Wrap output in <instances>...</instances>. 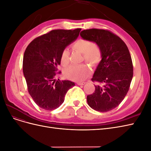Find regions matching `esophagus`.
<instances>
[{
	"instance_id": "34e87169",
	"label": "esophagus",
	"mask_w": 151,
	"mask_h": 151,
	"mask_svg": "<svg viewBox=\"0 0 151 151\" xmlns=\"http://www.w3.org/2000/svg\"><path fill=\"white\" fill-rule=\"evenodd\" d=\"M77 84L79 85V86H83V85L85 84V83H84V82H77Z\"/></svg>"
}]
</instances>
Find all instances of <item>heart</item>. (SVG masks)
<instances>
[{"instance_id": "heart-1", "label": "heart", "mask_w": 151, "mask_h": 151, "mask_svg": "<svg viewBox=\"0 0 151 151\" xmlns=\"http://www.w3.org/2000/svg\"><path fill=\"white\" fill-rule=\"evenodd\" d=\"M72 50L83 53L84 60L92 66H96L101 61L102 53L100 48L91 40L80 38L72 45ZM70 53L67 49H63L60 55V63L62 66L69 64ZM89 74V68L85 64L71 65L64 72L67 78L76 81L84 80Z\"/></svg>"}]
</instances>
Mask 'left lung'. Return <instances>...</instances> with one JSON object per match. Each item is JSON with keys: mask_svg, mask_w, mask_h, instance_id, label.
<instances>
[{"mask_svg": "<svg viewBox=\"0 0 151 151\" xmlns=\"http://www.w3.org/2000/svg\"><path fill=\"white\" fill-rule=\"evenodd\" d=\"M80 35L96 43L102 53L91 79L97 84L94 92L87 96L88 104L96 111H111L121 103L130 88L134 72L129 50L119 36L108 29H86Z\"/></svg>", "mask_w": 151, "mask_h": 151, "instance_id": "obj_1", "label": "left lung"}]
</instances>
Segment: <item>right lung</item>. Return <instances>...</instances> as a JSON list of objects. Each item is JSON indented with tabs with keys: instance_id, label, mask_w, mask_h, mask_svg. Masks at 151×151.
I'll list each match as a JSON object with an SVG mask.
<instances>
[{
	"instance_id": "add662e5",
	"label": "right lung",
	"mask_w": 151,
	"mask_h": 151,
	"mask_svg": "<svg viewBox=\"0 0 151 151\" xmlns=\"http://www.w3.org/2000/svg\"><path fill=\"white\" fill-rule=\"evenodd\" d=\"M81 28L53 29L34 39L27 47L22 68L28 93L41 108L51 111L63 103L74 83L55 79L63 49L78 37Z\"/></svg>"
}]
</instances>
